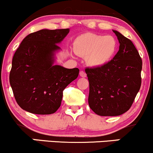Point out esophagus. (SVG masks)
<instances>
[{
  "label": "esophagus",
  "mask_w": 153,
  "mask_h": 153,
  "mask_svg": "<svg viewBox=\"0 0 153 153\" xmlns=\"http://www.w3.org/2000/svg\"><path fill=\"white\" fill-rule=\"evenodd\" d=\"M80 77H82V78H85L87 75H86V73H85V71H81L80 72Z\"/></svg>",
  "instance_id": "obj_1"
}]
</instances>
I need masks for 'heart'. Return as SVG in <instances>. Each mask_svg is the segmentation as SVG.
Returning a JSON list of instances; mask_svg holds the SVG:
<instances>
[{
	"label": "heart",
	"mask_w": 153,
	"mask_h": 153,
	"mask_svg": "<svg viewBox=\"0 0 153 153\" xmlns=\"http://www.w3.org/2000/svg\"><path fill=\"white\" fill-rule=\"evenodd\" d=\"M78 55L85 57L92 67H101L111 61L117 50V42L113 36L85 33L79 35L73 42Z\"/></svg>",
	"instance_id": "1"
}]
</instances>
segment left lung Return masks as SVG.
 I'll return each mask as SVG.
<instances>
[{"label": "left lung", "instance_id": "left-lung-1", "mask_svg": "<svg viewBox=\"0 0 153 153\" xmlns=\"http://www.w3.org/2000/svg\"><path fill=\"white\" fill-rule=\"evenodd\" d=\"M119 50L103 66L85 69L89 81L88 104L96 114L114 117L130 108L141 86L143 62L130 39L114 30Z\"/></svg>", "mask_w": 153, "mask_h": 153}]
</instances>
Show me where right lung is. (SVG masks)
<instances>
[{"mask_svg":"<svg viewBox=\"0 0 153 153\" xmlns=\"http://www.w3.org/2000/svg\"><path fill=\"white\" fill-rule=\"evenodd\" d=\"M69 29H42L26 36L16 51L9 80L16 101L35 114H54L61 105L63 91L78 78L79 69L54 65V52Z\"/></svg>","mask_w":153,"mask_h":153,"instance_id":"obj_1","label":"right lung"}]
</instances>
